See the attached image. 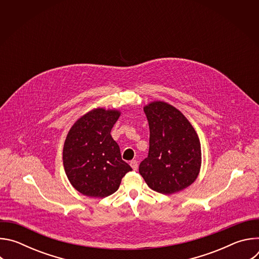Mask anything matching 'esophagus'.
Returning <instances> with one entry per match:
<instances>
[{
	"instance_id": "esophagus-1",
	"label": "esophagus",
	"mask_w": 259,
	"mask_h": 259,
	"mask_svg": "<svg viewBox=\"0 0 259 259\" xmlns=\"http://www.w3.org/2000/svg\"><path fill=\"white\" fill-rule=\"evenodd\" d=\"M130 166L132 167L133 170H137V168H138V162H137L136 160H132V161L130 162Z\"/></svg>"
}]
</instances>
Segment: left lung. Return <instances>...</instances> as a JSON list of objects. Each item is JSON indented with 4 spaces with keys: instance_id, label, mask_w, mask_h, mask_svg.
<instances>
[{
    "instance_id": "1",
    "label": "left lung",
    "mask_w": 259,
    "mask_h": 259,
    "mask_svg": "<svg viewBox=\"0 0 259 259\" xmlns=\"http://www.w3.org/2000/svg\"><path fill=\"white\" fill-rule=\"evenodd\" d=\"M150 126L149 156L139 173L152 190L171 195L190 187L197 179L201 143L197 132L181 112L164 101L144 106Z\"/></svg>"
}]
</instances>
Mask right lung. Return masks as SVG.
I'll use <instances>...</instances> for the list:
<instances>
[{"label": "right lung", "mask_w": 259, "mask_h": 259, "mask_svg": "<svg viewBox=\"0 0 259 259\" xmlns=\"http://www.w3.org/2000/svg\"><path fill=\"white\" fill-rule=\"evenodd\" d=\"M121 113L94 108L81 117L67 133L63 167L71 186L91 198H105L118 191L132 168L122 160L120 147L110 135Z\"/></svg>", "instance_id": "right-lung-1"}]
</instances>
